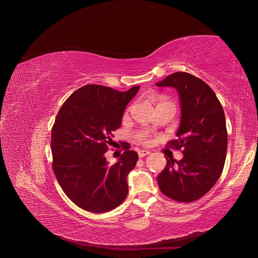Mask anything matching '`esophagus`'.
<instances>
[{"label": "esophagus", "mask_w": 258, "mask_h": 258, "mask_svg": "<svg viewBox=\"0 0 258 258\" xmlns=\"http://www.w3.org/2000/svg\"><path fill=\"white\" fill-rule=\"evenodd\" d=\"M139 156L140 157H144V156H146V155H148V154H150V151H148V150H139Z\"/></svg>", "instance_id": "obj_1"}]
</instances>
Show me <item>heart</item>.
I'll return each mask as SVG.
<instances>
[{
  "label": "heart",
  "mask_w": 258,
  "mask_h": 258,
  "mask_svg": "<svg viewBox=\"0 0 258 258\" xmlns=\"http://www.w3.org/2000/svg\"><path fill=\"white\" fill-rule=\"evenodd\" d=\"M137 138H138L139 142L144 143V144L148 143V140H149V136H148V133H147V132H139L137 134Z\"/></svg>",
  "instance_id": "heart-1"
}]
</instances>
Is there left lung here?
Returning a JSON list of instances; mask_svg holds the SVG:
<instances>
[{
	"label": "left lung",
	"instance_id": "obj_1",
	"mask_svg": "<svg viewBox=\"0 0 258 258\" xmlns=\"http://www.w3.org/2000/svg\"><path fill=\"white\" fill-rule=\"evenodd\" d=\"M156 85L173 87L179 94L177 140L169 146L183 154L180 161L167 158L158 187L169 199L191 203L208 193L223 172L228 146L224 109L209 86L190 73L174 72Z\"/></svg>",
	"mask_w": 258,
	"mask_h": 258
}]
</instances>
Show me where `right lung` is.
Wrapping results in <instances>:
<instances>
[{"label":"right lung","mask_w":258,"mask_h":258,"mask_svg":"<svg viewBox=\"0 0 258 258\" xmlns=\"http://www.w3.org/2000/svg\"><path fill=\"white\" fill-rule=\"evenodd\" d=\"M139 89L134 86L120 92L86 85L68 97L55 117L51 129L53 172L65 194L86 211H111L128 194L127 175L136 167L138 153L127 144L113 165L107 163L105 153Z\"/></svg>","instance_id":"1"}]
</instances>
